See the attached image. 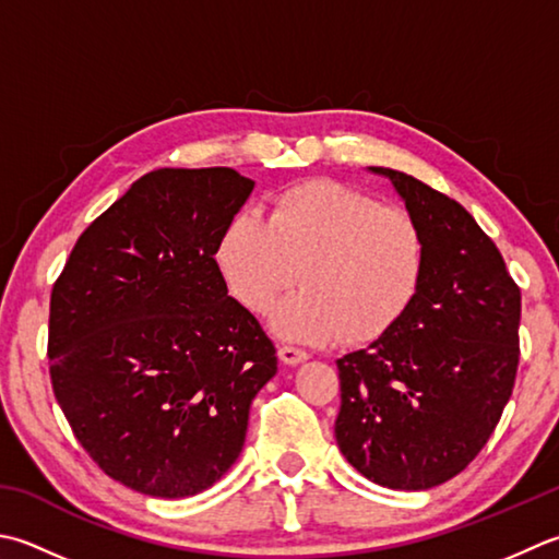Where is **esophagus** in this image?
<instances>
[{
	"instance_id": "1",
	"label": "esophagus",
	"mask_w": 559,
	"mask_h": 559,
	"mask_svg": "<svg viewBox=\"0 0 559 559\" xmlns=\"http://www.w3.org/2000/svg\"><path fill=\"white\" fill-rule=\"evenodd\" d=\"M278 358L283 360V364H288V366H298V364H302V360H308L310 354L305 352V348H300V346L283 344V346H278Z\"/></svg>"
}]
</instances>
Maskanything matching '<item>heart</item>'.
I'll list each match as a JSON object with an SVG mask.
<instances>
[{"label":"heart","mask_w":559,"mask_h":559,"mask_svg":"<svg viewBox=\"0 0 559 559\" xmlns=\"http://www.w3.org/2000/svg\"><path fill=\"white\" fill-rule=\"evenodd\" d=\"M235 300L269 314L295 283L302 290L276 314L290 338L373 342L409 308L426 245L414 215L336 181H305L271 201L266 221L237 213L215 249Z\"/></svg>","instance_id":"b5f03b06"}]
</instances>
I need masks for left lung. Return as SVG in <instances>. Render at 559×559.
Masks as SVG:
<instances>
[{
  "label": "left lung",
  "instance_id": "8db88e82",
  "mask_svg": "<svg viewBox=\"0 0 559 559\" xmlns=\"http://www.w3.org/2000/svg\"><path fill=\"white\" fill-rule=\"evenodd\" d=\"M419 223L426 264L409 308L336 360V443L370 483L431 489L475 461L519 370L521 288L465 207L404 171L370 167Z\"/></svg>",
  "mask_w": 559,
  "mask_h": 559
}]
</instances>
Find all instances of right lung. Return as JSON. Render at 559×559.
Masks as SVG:
<instances>
[{
  "label": "right lung",
  "mask_w": 559,
  "mask_h": 559,
  "mask_svg": "<svg viewBox=\"0 0 559 559\" xmlns=\"http://www.w3.org/2000/svg\"><path fill=\"white\" fill-rule=\"evenodd\" d=\"M251 189L229 167L150 171L84 229L52 286L55 400L92 461L140 495L213 487L278 370L215 261Z\"/></svg>",
  "instance_id": "add662e5"
}]
</instances>
